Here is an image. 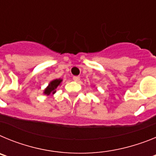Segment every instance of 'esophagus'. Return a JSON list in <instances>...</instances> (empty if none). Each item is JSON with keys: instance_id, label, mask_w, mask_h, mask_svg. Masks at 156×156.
Masks as SVG:
<instances>
[{"instance_id": "obj_1", "label": "esophagus", "mask_w": 156, "mask_h": 156, "mask_svg": "<svg viewBox=\"0 0 156 156\" xmlns=\"http://www.w3.org/2000/svg\"><path fill=\"white\" fill-rule=\"evenodd\" d=\"M73 79L74 81H79L80 80V77L78 76H75L73 77Z\"/></svg>"}]
</instances>
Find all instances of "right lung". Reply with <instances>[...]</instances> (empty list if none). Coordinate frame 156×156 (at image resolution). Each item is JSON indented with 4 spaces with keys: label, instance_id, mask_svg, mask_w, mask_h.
Returning a JSON list of instances; mask_svg holds the SVG:
<instances>
[{
    "label": "right lung",
    "instance_id": "add662e5",
    "mask_svg": "<svg viewBox=\"0 0 156 156\" xmlns=\"http://www.w3.org/2000/svg\"><path fill=\"white\" fill-rule=\"evenodd\" d=\"M62 82V80L58 79V80H55L51 81V82L50 83V84H49V86L48 87L45 89L44 90V94L47 95H49L51 93L52 94H55V89L57 88V87L58 86L60 83H61Z\"/></svg>",
    "mask_w": 156,
    "mask_h": 156
}]
</instances>
